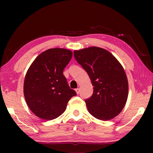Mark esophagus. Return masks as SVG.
I'll list each match as a JSON object with an SVG mask.
<instances>
[{
	"mask_svg": "<svg viewBox=\"0 0 153 153\" xmlns=\"http://www.w3.org/2000/svg\"><path fill=\"white\" fill-rule=\"evenodd\" d=\"M75 90H76V94H78L79 93V88H76V89Z\"/></svg>",
	"mask_w": 153,
	"mask_h": 153,
	"instance_id": "esophagus-1",
	"label": "esophagus"
}]
</instances>
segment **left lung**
<instances>
[{"instance_id":"left-lung-1","label":"left lung","mask_w":153,"mask_h":153,"mask_svg":"<svg viewBox=\"0 0 153 153\" xmlns=\"http://www.w3.org/2000/svg\"><path fill=\"white\" fill-rule=\"evenodd\" d=\"M74 55L94 86L92 96L85 100L88 111L98 120H112L128 99V81L123 67L110 52L97 46L74 51Z\"/></svg>"}]
</instances>
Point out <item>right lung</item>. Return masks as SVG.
<instances>
[{
    "mask_svg": "<svg viewBox=\"0 0 153 153\" xmlns=\"http://www.w3.org/2000/svg\"><path fill=\"white\" fill-rule=\"evenodd\" d=\"M65 48L48 49L40 54L25 75L24 94L32 112L42 120H52L65 111L67 102L76 95L63 74L72 57Z\"/></svg>",
    "mask_w": 153,
    "mask_h": 153,
    "instance_id": "obj_1",
    "label": "right lung"
}]
</instances>
